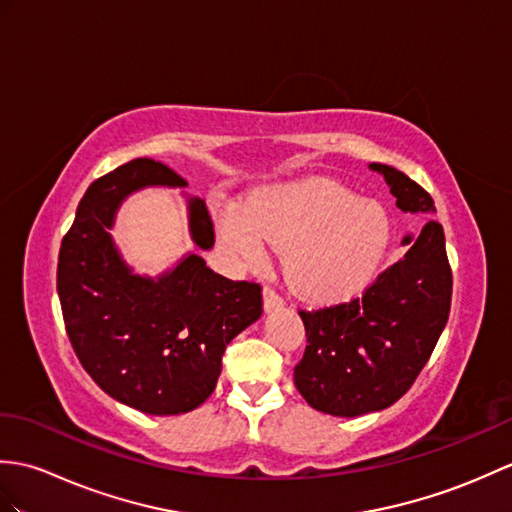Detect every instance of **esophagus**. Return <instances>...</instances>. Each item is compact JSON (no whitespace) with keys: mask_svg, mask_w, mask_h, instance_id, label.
I'll use <instances>...</instances> for the list:
<instances>
[{"mask_svg":"<svg viewBox=\"0 0 512 512\" xmlns=\"http://www.w3.org/2000/svg\"><path fill=\"white\" fill-rule=\"evenodd\" d=\"M281 305H283L281 294L275 288H270V285H264V307H266V312L279 310Z\"/></svg>","mask_w":512,"mask_h":512,"instance_id":"34e87169","label":"esophagus"}]
</instances>
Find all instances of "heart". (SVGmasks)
<instances>
[{
    "label": "heart",
    "instance_id": "b5f03b06",
    "mask_svg": "<svg viewBox=\"0 0 512 512\" xmlns=\"http://www.w3.org/2000/svg\"><path fill=\"white\" fill-rule=\"evenodd\" d=\"M218 227L246 261L266 248L285 251L294 288L316 301H338L360 292L382 261L390 227L382 207L358 200L329 181L272 189L220 213Z\"/></svg>",
    "mask_w": 512,
    "mask_h": 512
}]
</instances>
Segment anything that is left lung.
Wrapping results in <instances>:
<instances>
[{
  "instance_id": "1",
  "label": "left lung",
  "mask_w": 512,
  "mask_h": 512,
  "mask_svg": "<svg viewBox=\"0 0 512 512\" xmlns=\"http://www.w3.org/2000/svg\"><path fill=\"white\" fill-rule=\"evenodd\" d=\"M384 176L397 207L432 213L434 200L410 176L371 163ZM410 251L386 268L360 299L299 310L307 347L294 366V384L314 410L360 417L401 399L441 338L451 307V268L445 233L430 220Z\"/></svg>"
}]
</instances>
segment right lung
<instances>
[{
  "mask_svg": "<svg viewBox=\"0 0 512 512\" xmlns=\"http://www.w3.org/2000/svg\"><path fill=\"white\" fill-rule=\"evenodd\" d=\"M185 187L152 159H133L93 181L58 253L56 290L71 347L106 395L146 414H183L205 401L227 344L264 312L261 285L231 281L196 253L150 279L135 275L109 229L122 200L141 187ZM189 231L216 242L205 200L189 198Z\"/></svg>",
  "mask_w": 512,
  "mask_h": 512,
  "instance_id": "right-lung-1",
  "label": "right lung"
}]
</instances>
